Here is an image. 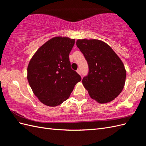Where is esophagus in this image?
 <instances>
[{"label": "esophagus", "mask_w": 146, "mask_h": 146, "mask_svg": "<svg viewBox=\"0 0 146 146\" xmlns=\"http://www.w3.org/2000/svg\"><path fill=\"white\" fill-rule=\"evenodd\" d=\"M77 73L79 74H81V72H81V70H80V69H77Z\"/></svg>", "instance_id": "34e87169"}]
</instances>
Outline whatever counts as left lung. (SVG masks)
Listing matches in <instances>:
<instances>
[{
    "instance_id": "obj_1",
    "label": "left lung",
    "mask_w": 146,
    "mask_h": 146,
    "mask_svg": "<svg viewBox=\"0 0 146 146\" xmlns=\"http://www.w3.org/2000/svg\"><path fill=\"white\" fill-rule=\"evenodd\" d=\"M76 44L88 64V73L82 83L91 98L100 104L114 100L125 85L126 71L121 59L100 40L78 39Z\"/></svg>"
}]
</instances>
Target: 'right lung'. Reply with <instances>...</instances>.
<instances>
[{
  "label": "right lung",
  "instance_id": "add662e5",
  "mask_svg": "<svg viewBox=\"0 0 146 146\" xmlns=\"http://www.w3.org/2000/svg\"><path fill=\"white\" fill-rule=\"evenodd\" d=\"M75 39L55 37L43 44L30 61L27 79L41 102L56 107L67 100L81 77L72 69L69 54Z\"/></svg>",
  "mask_w": 146,
  "mask_h": 146
}]
</instances>
